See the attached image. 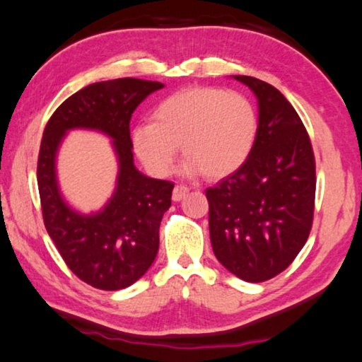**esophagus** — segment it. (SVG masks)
<instances>
[{
    "label": "esophagus",
    "instance_id": "34e87169",
    "mask_svg": "<svg viewBox=\"0 0 362 362\" xmlns=\"http://www.w3.org/2000/svg\"><path fill=\"white\" fill-rule=\"evenodd\" d=\"M187 193H188V188L185 185H175L174 192H172V199H174V202H180Z\"/></svg>",
    "mask_w": 362,
    "mask_h": 362
}]
</instances>
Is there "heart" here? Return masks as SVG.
Segmentation results:
<instances>
[{"label": "heart", "instance_id": "obj_1", "mask_svg": "<svg viewBox=\"0 0 362 362\" xmlns=\"http://www.w3.org/2000/svg\"><path fill=\"white\" fill-rule=\"evenodd\" d=\"M257 136L256 109L245 95L217 87L183 88L160 101L153 124L136 125V156L151 174L168 175L180 146L185 174L219 180L248 160Z\"/></svg>", "mask_w": 362, "mask_h": 362}]
</instances>
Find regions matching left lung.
Listing matches in <instances>:
<instances>
[{"label": "left lung", "instance_id": "obj_1", "mask_svg": "<svg viewBox=\"0 0 362 362\" xmlns=\"http://www.w3.org/2000/svg\"><path fill=\"white\" fill-rule=\"evenodd\" d=\"M253 90L259 125L237 172L206 190L214 255L245 282H266L290 266L313 227L315 160L309 135L271 83L235 76Z\"/></svg>", "mask_w": 362, "mask_h": 362}]
</instances>
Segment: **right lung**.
<instances>
[{
	"mask_svg": "<svg viewBox=\"0 0 362 362\" xmlns=\"http://www.w3.org/2000/svg\"><path fill=\"white\" fill-rule=\"evenodd\" d=\"M164 85L140 78L91 83L49 117L38 153L37 180L43 222L67 267L95 288H127L158 255L159 223L170 208L174 183L150 179L134 165L130 119ZM71 128L100 129L113 139L119 160L117 192L103 211L85 216L68 208L55 180V153Z\"/></svg>",
	"mask_w": 362,
	"mask_h": 362,
	"instance_id": "obj_1",
	"label": "right lung"
}]
</instances>
